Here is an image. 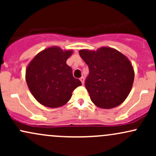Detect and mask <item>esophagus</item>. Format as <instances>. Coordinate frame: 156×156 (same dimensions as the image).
I'll use <instances>...</instances> for the list:
<instances>
[{"mask_svg": "<svg viewBox=\"0 0 156 156\" xmlns=\"http://www.w3.org/2000/svg\"><path fill=\"white\" fill-rule=\"evenodd\" d=\"M80 80L81 81L82 84L84 83V78H83V77H81V78H80Z\"/></svg>", "mask_w": 156, "mask_h": 156, "instance_id": "esophagus-1", "label": "esophagus"}]
</instances>
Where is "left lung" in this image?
Instances as JSON below:
<instances>
[{
    "mask_svg": "<svg viewBox=\"0 0 156 156\" xmlns=\"http://www.w3.org/2000/svg\"><path fill=\"white\" fill-rule=\"evenodd\" d=\"M79 54L89 67L85 87L93 103L102 108L120 105L133 83L134 71L130 61L111 48H101L97 51L81 50Z\"/></svg>",
    "mask_w": 156,
    "mask_h": 156,
    "instance_id": "1",
    "label": "left lung"
}]
</instances>
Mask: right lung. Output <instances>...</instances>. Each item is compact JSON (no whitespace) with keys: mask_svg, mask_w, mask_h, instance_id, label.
I'll list each match as a JSON object with an SVG mask.
<instances>
[{"mask_svg":"<svg viewBox=\"0 0 156 156\" xmlns=\"http://www.w3.org/2000/svg\"><path fill=\"white\" fill-rule=\"evenodd\" d=\"M73 51L58 47L44 50L34 57L26 69V82L31 94L44 106L57 108L69 101L74 89L81 85L74 78L66 61Z\"/></svg>","mask_w":156,"mask_h":156,"instance_id":"add662e5","label":"right lung"}]
</instances>
